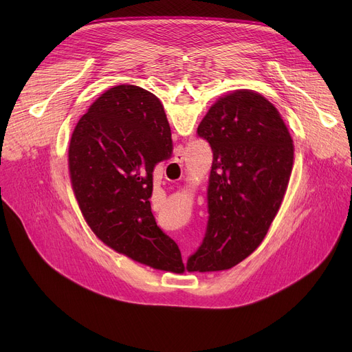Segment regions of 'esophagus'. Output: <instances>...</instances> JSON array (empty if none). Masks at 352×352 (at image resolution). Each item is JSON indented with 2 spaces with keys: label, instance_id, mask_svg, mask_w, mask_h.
Here are the masks:
<instances>
[{
  "label": "esophagus",
  "instance_id": "1",
  "mask_svg": "<svg viewBox=\"0 0 352 352\" xmlns=\"http://www.w3.org/2000/svg\"><path fill=\"white\" fill-rule=\"evenodd\" d=\"M175 162H177V164L184 162V157H182V154H177V155H175Z\"/></svg>",
  "mask_w": 352,
  "mask_h": 352
}]
</instances>
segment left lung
Returning a JSON list of instances; mask_svg holds the SVG:
<instances>
[{
    "label": "left lung",
    "mask_w": 352,
    "mask_h": 352,
    "mask_svg": "<svg viewBox=\"0 0 352 352\" xmlns=\"http://www.w3.org/2000/svg\"><path fill=\"white\" fill-rule=\"evenodd\" d=\"M198 137L212 150L208 223L187 271L228 270L263 243L278 212L294 162V144L276 108L258 92L221 97Z\"/></svg>",
    "instance_id": "left-lung-1"
}]
</instances>
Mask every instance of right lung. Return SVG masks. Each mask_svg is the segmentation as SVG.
<instances>
[{"label": "right lung", "mask_w": 352, "mask_h": 352, "mask_svg": "<svg viewBox=\"0 0 352 352\" xmlns=\"http://www.w3.org/2000/svg\"><path fill=\"white\" fill-rule=\"evenodd\" d=\"M173 154L160 100L118 85L89 107L74 129L68 164L74 194L104 244L157 270L182 272L181 251L151 211L153 171Z\"/></svg>", "instance_id": "add662e5"}]
</instances>
